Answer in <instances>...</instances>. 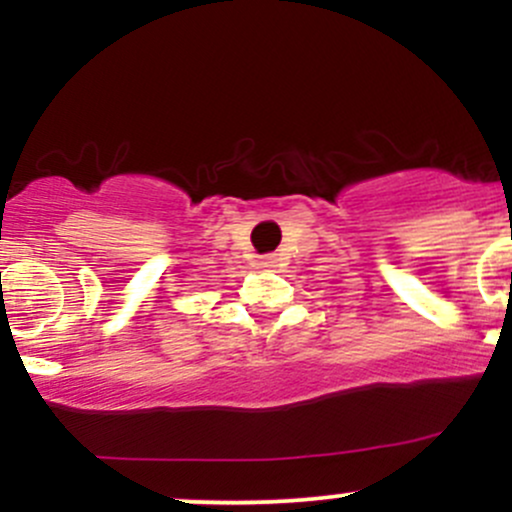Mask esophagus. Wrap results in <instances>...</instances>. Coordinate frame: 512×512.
<instances>
[{
    "mask_svg": "<svg viewBox=\"0 0 512 512\" xmlns=\"http://www.w3.org/2000/svg\"><path fill=\"white\" fill-rule=\"evenodd\" d=\"M257 264H260L262 269H272V267H276V257L274 255H264V257H260V260H257Z\"/></svg>",
    "mask_w": 512,
    "mask_h": 512,
    "instance_id": "34e87169",
    "label": "esophagus"
}]
</instances>
